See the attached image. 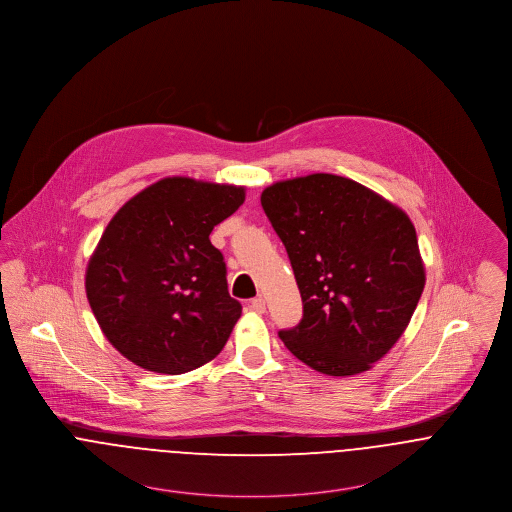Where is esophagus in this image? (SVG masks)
Listing matches in <instances>:
<instances>
[{"label": "esophagus", "instance_id": "1", "mask_svg": "<svg viewBox=\"0 0 512 512\" xmlns=\"http://www.w3.org/2000/svg\"><path fill=\"white\" fill-rule=\"evenodd\" d=\"M251 309L255 311V313H265L267 311V303H265V298H255V300L251 301Z\"/></svg>", "mask_w": 512, "mask_h": 512}]
</instances>
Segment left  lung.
Returning a JSON list of instances; mask_svg holds the SVG:
<instances>
[{
    "label": "left lung",
    "mask_w": 512,
    "mask_h": 512,
    "mask_svg": "<svg viewBox=\"0 0 512 512\" xmlns=\"http://www.w3.org/2000/svg\"><path fill=\"white\" fill-rule=\"evenodd\" d=\"M261 205L284 243L303 301L278 332L311 369L358 375L406 331L425 286L408 214L358 181L311 174L276 181Z\"/></svg>",
    "instance_id": "left-lung-1"
}]
</instances>
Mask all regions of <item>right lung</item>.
<instances>
[{"instance_id": "right-lung-1", "label": "right lung", "mask_w": 512, "mask_h": 512, "mask_svg": "<svg viewBox=\"0 0 512 512\" xmlns=\"http://www.w3.org/2000/svg\"><path fill=\"white\" fill-rule=\"evenodd\" d=\"M245 187L164 178L114 214L92 253L85 288L110 344L164 375L220 354L241 303L228 294L212 228L240 209Z\"/></svg>"}]
</instances>
